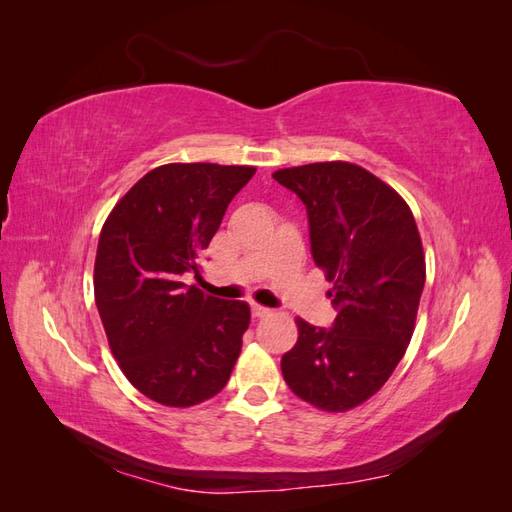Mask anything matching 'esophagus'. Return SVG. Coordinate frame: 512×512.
Wrapping results in <instances>:
<instances>
[{
  "label": "esophagus",
  "instance_id": "34e87169",
  "mask_svg": "<svg viewBox=\"0 0 512 512\" xmlns=\"http://www.w3.org/2000/svg\"><path fill=\"white\" fill-rule=\"evenodd\" d=\"M269 314H271L269 307L252 303V316H254V318H265V316H269Z\"/></svg>",
  "mask_w": 512,
  "mask_h": 512
}]
</instances>
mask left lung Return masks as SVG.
Wrapping results in <instances>:
<instances>
[{"label":"left lung","mask_w":512,"mask_h":512,"mask_svg":"<svg viewBox=\"0 0 512 512\" xmlns=\"http://www.w3.org/2000/svg\"><path fill=\"white\" fill-rule=\"evenodd\" d=\"M273 179L307 209L314 262L333 284L331 329L297 318L282 356L290 391L327 412H346L391 378L414 333L425 254L406 200L350 162L282 168Z\"/></svg>","instance_id":"obj_1"}]
</instances>
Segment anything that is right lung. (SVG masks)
<instances>
[{
  "instance_id": "obj_1",
  "label": "right lung",
  "mask_w": 512,
  "mask_h": 512,
  "mask_svg": "<svg viewBox=\"0 0 512 512\" xmlns=\"http://www.w3.org/2000/svg\"><path fill=\"white\" fill-rule=\"evenodd\" d=\"M254 166L164 164L136 181L98 241L94 292L108 346L126 378L162 406L218 395L250 327V305L181 282L218 232Z\"/></svg>"
}]
</instances>
